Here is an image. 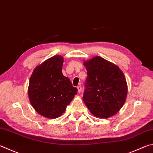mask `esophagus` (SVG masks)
<instances>
[{
    "instance_id": "esophagus-1",
    "label": "esophagus",
    "mask_w": 153,
    "mask_h": 153,
    "mask_svg": "<svg viewBox=\"0 0 153 153\" xmlns=\"http://www.w3.org/2000/svg\"><path fill=\"white\" fill-rule=\"evenodd\" d=\"M77 90H78L79 92H80V91H82V88L81 85H78V86H77Z\"/></svg>"
}]
</instances>
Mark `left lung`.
Masks as SVG:
<instances>
[{"instance_id":"left-lung-1","label":"left lung","mask_w":153,"mask_h":153,"mask_svg":"<svg viewBox=\"0 0 153 153\" xmlns=\"http://www.w3.org/2000/svg\"><path fill=\"white\" fill-rule=\"evenodd\" d=\"M87 78L83 100L97 118H108L116 114L126 101V78L117 65L96 56L84 62Z\"/></svg>"}]
</instances>
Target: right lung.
Returning a JSON list of instances; mask_svg holds the SVG:
<instances>
[{
	"instance_id": "right-lung-1",
	"label": "right lung",
	"mask_w": 153,
	"mask_h": 153,
	"mask_svg": "<svg viewBox=\"0 0 153 153\" xmlns=\"http://www.w3.org/2000/svg\"><path fill=\"white\" fill-rule=\"evenodd\" d=\"M63 63V57L55 55L37 66L30 77V102L44 117H59L77 93L70 79L62 74Z\"/></svg>"
}]
</instances>
